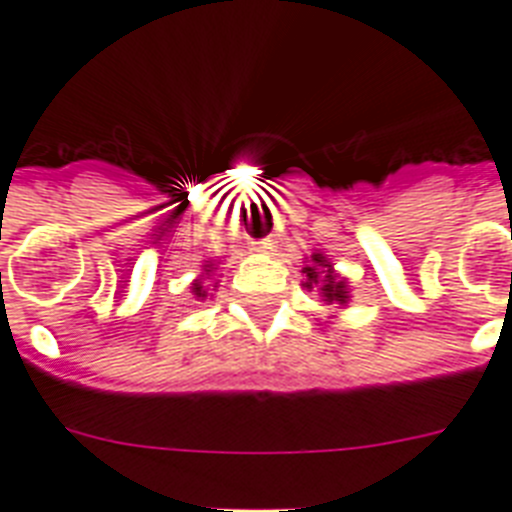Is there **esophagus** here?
Here are the masks:
<instances>
[{
	"label": "esophagus",
	"mask_w": 512,
	"mask_h": 512,
	"mask_svg": "<svg viewBox=\"0 0 512 512\" xmlns=\"http://www.w3.org/2000/svg\"><path fill=\"white\" fill-rule=\"evenodd\" d=\"M253 251H256V253H272L274 251V243L269 238L256 240V243H253Z\"/></svg>",
	"instance_id": "34e87169"
}]
</instances>
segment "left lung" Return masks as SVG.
Segmentation results:
<instances>
[{"instance_id":"8db88e82","label":"left lung","mask_w":512,"mask_h":512,"mask_svg":"<svg viewBox=\"0 0 512 512\" xmlns=\"http://www.w3.org/2000/svg\"><path fill=\"white\" fill-rule=\"evenodd\" d=\"M303 274H306V280H303V287H316L319 295H322V301H327V306L342 308L348 306L350 301V287L345 277L335 272V266L332 261L324 256V253H311V259L303 264Z\"/></svg>"}]
</instances>
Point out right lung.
<instances>
[{
    "mask_svg": "<svg viewBox=\"0 0 512 512\" xmlns=\"http://www.w3.org/2000/svg\"><path fill=\"white\" fill-rule=\"evenodd\" d=\"M214 269H217V264H214V261H206L204 272L198 274L196 280H193V285H190V293L196 295V301H206V295H209V285H206V282H209V274L214 272ZM214 290H217V282H214Z\"/></svg>",
    "mask_w": 512,
    "mask_h": 512,
    "instance_id": "obj_1",
    "label": "right lung"
}]
</instances>
